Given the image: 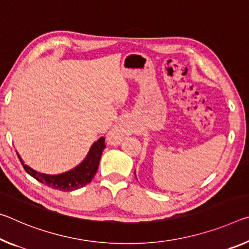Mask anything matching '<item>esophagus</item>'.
<instances>
[{"label": "esophagus", "mask_w": 249, "mask_h": 249, "mask_svg": "<svg viewBox=\"0 0 249 249\" xmlns=\"http://www.w3.org/2000/svg\"><path fill=\"white\" fill-rule=\"evenodd\" d=\"M127 134H128L127 125L123 123V122L117 123L107 134L108 143L113 145L121 144V142L125 139V136H127Z\"/></svg>", "instance_id": "obj_1"}]
</instances>
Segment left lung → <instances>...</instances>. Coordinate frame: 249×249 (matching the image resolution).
Listing matches in <instances>:
<instances>
[{"mask_svg":"<svg viewBox=\"0 0 249 249\" xmlns=\"http://www.w3.org/2000/svg\"><path fill=\"white\" fill-rule=\"evenodd\" d=\"M134 174H135V177H136V173H134ZM137 179V178H136Z\"/></svg>","mask_w":249,"mask_h":249,"instance_id":"left-lung-1","label":"left lung"}]
</instances>
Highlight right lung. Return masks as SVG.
Segmentation results:
<instances>
[{
	"label": "right lung",
	"mask_w": 249,
	"mask_h": 249,
	"mask_svg": "<svg viewBox=\"0 0 249 249\" xmlns=\"http://www.w3.org/2000/svg\"><path fill=\"white\" fill-rule=\"evenodd\" d=\"M104 141V137H100L96 142H94L89 147V153L86 154L85 159L80 164L68 172L61 173V174L52 175L35 171L32 167H30L29 165L24 164V160H22L18 153V156L27 174L34 177L36 180L41 181V183L51 188L58 189V191L62 192H72L90 183V180L95 176L102 153H103L105 148Z\"/></svg>",
	"instance_id": "1"
}]
</instances>
